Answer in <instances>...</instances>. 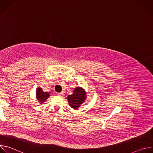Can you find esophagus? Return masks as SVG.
I'll list each match as a JSON object with an SVG mask.
<instances>
[{"mask_svg":"<svg viewBox=\"0 0 153 153\" xmlns=\"http://www.w3.org/2000/svg\"><path fill=\"white\" fill-rule=\"evenodd\" d=\"M57 94L58 95V96H63V93H57Z\"/></svg>","mask_w":153,"mask_h":153,"instance_id":"1","label":"esophagus"}]
</instances>
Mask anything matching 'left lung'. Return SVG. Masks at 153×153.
<instances>
[{"instance_id":"1","label":"left lung","mask_w":153,"mask_h":153,"mask_svg":"<svg viewBox=\"0 0 153 153\" xmlns=\"http://www.w3.org/2000/svg\"><path fill=\"white\" fill-rule=\"evenodd\" d=\"M86 98V94L83 89L77 87L71 95H69L67 97L68 103L70 106L75 110L81 105V104L84 102Z\"/></svg>"}]
</instances>
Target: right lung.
Wrapping results in <instances>:
<instances>
[{
  "label": "right lung",
  "mask_w": 153,
  "mask_h": 153,
  "mask_svg": "<svg viewBox=\"0 0 153 153\" xmlns=\"http://www.w3.org/2000/svg\"><path fill=\"white\" fill-rule=\"evenodd\" d=\"M36 95H37V100H39L41 103L44 102L50 96V94L48 93L43 91L41 88H37Z\"/></svg>",
  "instance_id": "1"
}]
</instances>
